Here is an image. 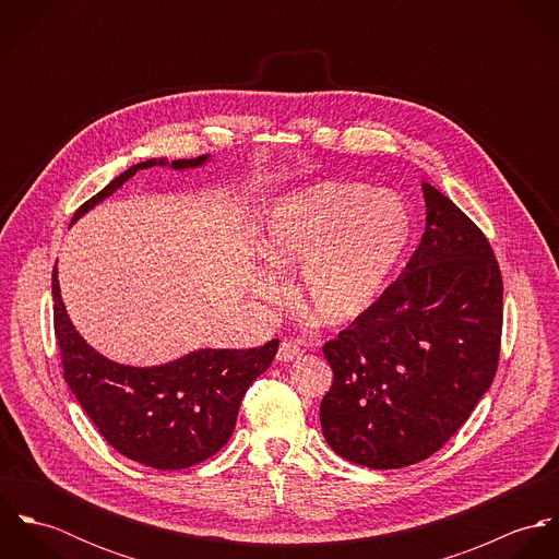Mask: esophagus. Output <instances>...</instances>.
<instances>
[{"label":"esophagus","mask_w":559,"mask_h":559,"mask_svg":"<svg viewBox=\"0 0 559 559\" xmlns=\"http://www.w3.org/2000/svg\"><path fill=\"white\" fill-rule=\"evenodd\" d=\"M304 344H301V340H284L282 344H280V350H277V359L280 361H293V359H297V357H301L304 355Z\"/></svg>","instance_id":"obj_1"}]
</instances>
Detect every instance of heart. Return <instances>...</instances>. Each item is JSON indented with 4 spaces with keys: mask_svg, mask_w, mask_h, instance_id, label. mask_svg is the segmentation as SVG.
I'll list each match as a JSON object with an SVG mask.
<instances>
[{
    "mask_svg": "<svg viewBox=\"0 0 559 559\" xmlns=\"http://www.w3.org/2000/svg\"><path fill=\"white\" fill-rule=\"evenodd\" d=\"M408 213L396 195L355 182H326L280 202L262 240L269 264L290 269L301 262L299 299L324 324L361 317L383 293L404 242ZM264 297L280 282L260 275Z\"/></svg>",
    "mask_w": 559,
    "mask_h": 559,
    "instance_id": "1",
    "label": "heart"
}]
</instances>
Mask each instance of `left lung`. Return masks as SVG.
Here are the masks:
<instances>
[{"label": "left lung", "instance_id": "left-lung-1", "mask_svg": "<svg viewBox=\"0 0 559 559\" xmlns=\"http://www.w3.org/2000/svg\"><path fill=\"white\" fill-rule=\"evenodd\" d=\"M426 230L404 271L322 346L326 443L370 469L439 452L490 388L501 350L503 280L478 226L424 182Z\"/></svg>", "mask_w": 559, "mask_h": 559}]
</instances>
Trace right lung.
<instances>
[{
    "instance_id": "right-lung-1",
    "label": "right lung",
    "mask_w": 559,
    "mask_h": 559,
    "mask_svg": "<svg viewBox=\"0 0 559 559\" xmlns=\"http://www.w3.org/2000/svg\"><path fill=\"white\" fill-rule=\"evenodd\" d=\"M206 157L171 160L174 169L195 167ZM131 165L103 191L83 202L73 222L122 187L138 169ZM167 163V160H159ZM53 329L64 379L83 411L122 456L160 469H187L215 456L233 437L240 400L275 359L280 340L249 350H195L157 368H131L90 348L64 310L58 269L51 280Z\"/></svg>"
}]
</instances>
